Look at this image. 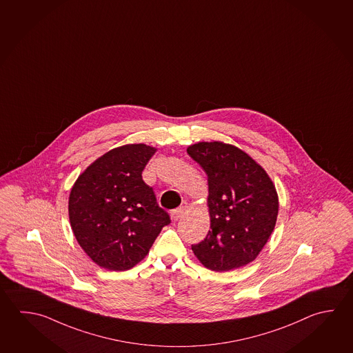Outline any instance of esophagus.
Segmentation results:
<instances>
[{
  "instance_id": "obj_1",
  "label": "esophagus",
  "mask_w": 353,
  "mask_h": 353,
  "mask_svg": "<svg viewBox=\"0 0 353 353\" xmlns=\"http://www.w3.org/2000/svg\"><path fill=\"white\" fill-rule=\"evenodd\" d=\"M184 212H185V209L183 208V206H180V208H176V209H174L170 212V215H172V218L174 220H179L183 215H184Z\"/></svg>"
}]
</instances>
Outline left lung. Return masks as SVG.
Returning <instances> with one entry per match:
<instances>
[{
	"label": "left lung",
	"instance_id": "1",
	"mask_svg": "<svg viewBox=\"0 0 353 353\" xmlns=\"http://www.w3.org/2000/svg\"><path fill=\"white\" fill-rule=\"evenodd\" d=\"M188 154L204 169L209 183L210 228L195 256L208 269L229 271L255 260L275 228L279 199L263 168L239 148L203 141Z\"/></svg>",
	"mask_w": 353,
	"mask_h": 353
}]
</instances>
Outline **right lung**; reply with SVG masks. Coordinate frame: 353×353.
<instances>
[{
  "label": "right lung",
  "instance_id": "1",
  "mask_svg": "<svg viewBox=\"0 0 353 353\" xmlns=\"http://www.w3.org/2000/svg\"><path fill=\"white\" fill-rule=\"evenodd\" d=\"M155 153L145 144L109 150L79 175L68 212L78 244L99 266L132 269L147 256L170 216L141 172Z\"/></svg>",
  "mask_w": 353,
  "mask_h": 353
}]
</instances>
